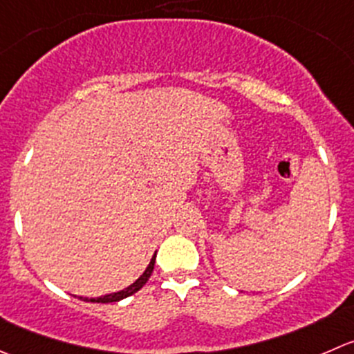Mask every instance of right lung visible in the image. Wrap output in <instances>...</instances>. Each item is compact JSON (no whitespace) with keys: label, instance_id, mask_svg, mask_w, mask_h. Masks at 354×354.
<instances>
[{"label":"right lung","instance_id":"add662e5","mask_svg":"<svg viewBox=\"0 0 354 354\" xmlns=\"http://www.w3.org/2000/svg\"><path fill=\"white\" fill-rule=\"evenodd\" d=\"M153 264H156V254H153L152 261H150V264H149V266H147L145 272H143V275L140 277V279L136 280L135 283H131V286H129L128 289L121 290V292L107 294V296L97 297V299H84V301H91V303H115V301H121V299H124V297L133 296V294L138 292V290L142 289V287L145 286L147 282H149L150 275H152V272H153ZM81 299H82V297H81Z\"/></svg>","mask_w":354,"mask_h":354}]
</instances>
